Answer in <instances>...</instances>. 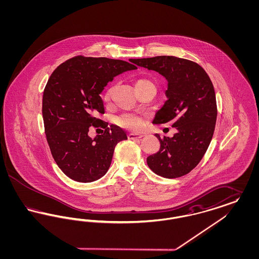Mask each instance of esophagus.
I'll list each match as a JSON object with an SVG mask.
<instances>
[{"label":"esophagus","mask_w":259,"mask_h":259,"mask_svg":"<svg viewBox=\"0 0 259 259\" xmlns=\"http://www.w3.org/2000/svg\"><path fill=\"white\" fill-rule=\"evenodd\" d=\"M142 137H143V135L137 134V133H130V134H128V139H130V140H139Z\"/></svg>","instance_id":"obj_1"}]
</instances>
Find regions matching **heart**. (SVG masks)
<instances>
[{"label":"heart","instance_id":"1","mask_svg":"<svg viewBox=\"0 0 259 259\" xmlns=\"http://www.w3.org/2000/svg\"><path fill=\"white\" fill-rule=\"evenodd\" d=\"M147 84H152L148 79L145 78H140L136 80L135 87H142V85H147ZM111 97V91L108 90L106 95H105V100L109 101ZM115 122L120 127L128 129V130H133V131H138L143 128L145 124V119L142 115H139L137 113H132V112H125L120 114L115 118Z\"/></svg>","mask_w":259,"mask_h":259}]
</instances>
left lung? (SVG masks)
<instances>
[{
    "label": "left lung",
    "instance_id": "left-lung-1",
    "mask_svg": "<svg viewBox=\"0 0 259 259\" xmlns=\"http://www.w3.org/2000/svg\"><path fill=\"white\" fill-rule=\"evenodd\" d=\"M155 71L168 81L167 101L152 123L172 124L178 132L172 138L156 134L159 150L147 158L157 175L175 179L193 170L209 148L217 121V102L209 75L197 63L175 56L131 59Z\"/></svg>",
    "mask_w": 259,
    "mask_h": 259
}]
</instances>
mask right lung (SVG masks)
<instances>
[{
    "mask_svg": "<svg viewBox=\"0 0 259 259\" xmlns=\"http://www.w3.org/2000/svg\"><path fill=\"white\" fill-rule=\"evenodd\" d=\"M136 69L122 60L77 56L50 75L42 96L46 135L54 160L70 179L91 183L108 172L115 146L127 136L97 118L105 113L100 95L114 76ZM91 125L103 127L104 134L89 137Z\"/></svg>",
    "mask_w": 259,
    "mask_h": 259,
    "instance_id": "1",
    "label": "right lung"
}]
</instances>
